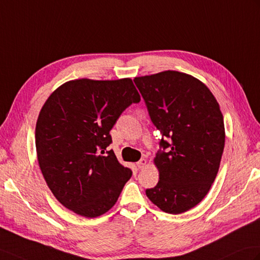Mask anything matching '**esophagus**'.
<instances>
[{
    "label": "esophagus",
    "mask_w": 260,
    "mask_h": 260,
    "mask_svg": "<svg viewBox=\"0 0 260 260\" xmlns=\"http://www.w3.org/2000/svg\"><path fill=\"white\" fill-rule=\"evenodd\" d=\"M146 164H147V160L145 159V158H142L141 160H138V161L136 162V165H137L138 168H143Z\"/></svg>",
    "instance_id": "1"
}]
</instances>
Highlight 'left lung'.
I'll return each mask as SVG.
<instances>
[{
    "instance_id": "left-lung-1",
    "label": "left lung",
    "mask_w": 260,
    "mask_h": 260,
    "mask_svg": "<svg viewBox=\"0 0 260 260\" xmlns=\"http://www.w3.org/2000/svg\"><path fill=\"white\" fill-rule=\"evenodd\" d=\"M134 82L161 133L162 149L154 158L159 180L146 189V196L162 212L185 213L207 195L219 170L225 146L219 104L203 82L177 71L135 77Z\"/></svg>"
}]
</instances>
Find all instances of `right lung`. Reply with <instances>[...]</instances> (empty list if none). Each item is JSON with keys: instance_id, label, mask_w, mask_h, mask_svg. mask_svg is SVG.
I'll list each match as a JSON object with an SVG mask.
<instances>
[{"instance_id": "obj_1", "label": "right lung", "mask_w": 260, "mask_h": 260, "mask_svg": "<svg viewBox=\"0 0 260 260\" xmlns=\"http://www.w3.org/2000/svg\"><path fill=\"white\" fill-rule=\"evenodd\" d=\"M140 101L131 78H81L50 95L36 122L35 146L48 188L63 206L95 218L115 205L132 171L106 149L110 131Z\"/></svg>"}]
</instances>
